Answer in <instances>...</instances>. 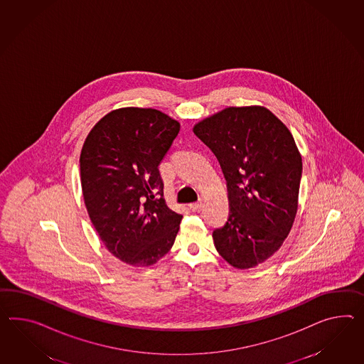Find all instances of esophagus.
Instances as JSON below:
<instances>
[{"mask_svg":"<svg viewBox=\"0 0 364 364\" xmlns=\"http://www.w3.org/2000/svg\"><path fill=\"white\" fill-rule=\"evenodd\" d=\"M202 205H203V200H199V202H196V203H190L188 207H190V210H193V211H198V210H200Z\"/></svg>","mask_w":364,"mask_h":364,"instance_id":"esophagus-1","label":"esophagus"}]
</instances>
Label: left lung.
Returning a JSON list of instances; mask_svg holds the SVG:
<instances>
[{
  "label": "left lung",
  "mask_w": 364,
  "mask_h": 364,
  "mask_svg": "<svg viewBox=\"0 0 364 364\" xmlns=\"http://www.w3.org/2000/svg\"><path fill=\"white\" fill-rule=\"evenodd\" d=\"M227 181L230 215L213 232L216 251L237 269L267 260L289 235L299 207L302 159L269 109L230 107L198 122Z\"/></svg>",
  "instance_id": "8db88e82"
}]
</instances>
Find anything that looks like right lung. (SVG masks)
<instances>
[{
  "label": "right lung",
  "instance_id": "1",
  "mask_svg": "<svg viewBox=\"0 0 364 364\" xmlns=\"http://www.w3.org/2000/svg\"><path fill=\"white\" fill-rule=\"evenodd\" d=\"M179 122L151 108L105 114L84 141V203L107 250L133 267H149L173 247L182 215L168 208L159 166Z\"/></svg>",
  "mask_w": 364,
  "mask_h": 364
}]
</instances>
